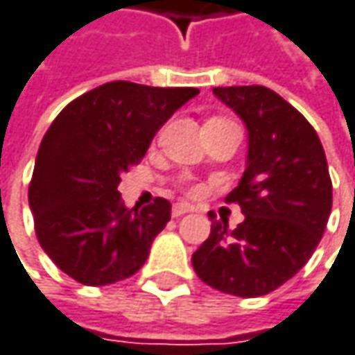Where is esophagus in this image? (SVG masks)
Masks as SVG:
<instances>
[{"mask_svg":"<svg viewBox=\"0 0 355 355\" xmlns=\"http://www.w3.org/2000/svg\"><path fill=\"white\" fill-rule=\"evenodd\" d=\"M194 207L191 205H187V202H177L175 207H173V216L178 218V216H182V214H187V212H193Z\"/></svg>","mask_w":355,"mask_h":355,"instance_id":"1","label":"esophagus"}]
</instances>
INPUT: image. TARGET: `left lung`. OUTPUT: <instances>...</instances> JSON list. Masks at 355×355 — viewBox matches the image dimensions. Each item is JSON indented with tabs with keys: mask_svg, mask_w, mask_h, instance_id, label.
I'll use <instances>...</instances> for the list:
<instances>
[{
	"mask_svg": "<svg viewBox=\"0 0 355 355\" xmlns=\"http://www.w3.org/2000/svg\"><path fill=\"white\" fill-rule=\"evenodd\" d=\"M212 93L248 131L246 171L226 196L244 220L228 230L210 212V236L193 254V268L214 290L256 298L288 282L314 254L331 210L328 162L314 127L268 87Z\"/></svg>",
	"mask_w": 355,
	"mask_h": 355,
	"instance_id": "left-lung-1",
	"label": "left lung"
}]
</instances>
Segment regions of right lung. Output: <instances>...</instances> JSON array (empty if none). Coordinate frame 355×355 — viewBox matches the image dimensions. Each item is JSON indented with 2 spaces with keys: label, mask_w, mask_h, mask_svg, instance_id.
<instances>
[{
  "label": "right lung",
  "mask_w": 355,
  "mask_h": 355,
  "mask_svg": "<svg viewBox=\"0 0 355 355\" xmlns=\"http://www.w3.org/2000/svg\"><path fill=\"white\" fill-rule=\"evenodd\" d=\"M196 95L194 87L113 81L71 101L51 123L39 145L29 208L41 248L73 280L115 284L145 264L171 220V202L127 208L116 187Z\"/></svg>",
  "instance_id": "add662e5"
}]
</instances>
